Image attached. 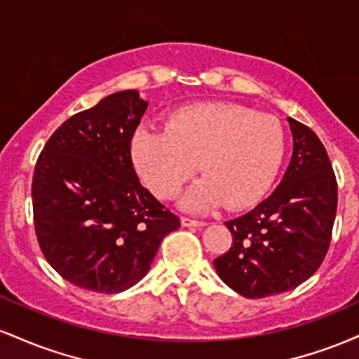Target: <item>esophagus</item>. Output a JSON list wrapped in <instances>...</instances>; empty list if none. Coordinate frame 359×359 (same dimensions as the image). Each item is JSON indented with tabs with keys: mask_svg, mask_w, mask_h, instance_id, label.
Listing matches in <instances>:
<instances>
[{
	"mask_svg": "<svg viewBox=\"0 0 359 359\" xmlns=\"http://www.w3.org/2000/svg\"><path fill=\"white\" fill-rule=\"evenodd\" d=\"M180 222H182L184 228H201V226H205V221L192 219V217H182Z\"/></svg>",
	"mask_w": 359,
	"mask_h": 359,
	"instance_id": "34e87169",
	"label": "esophagus"
}]
</instances>
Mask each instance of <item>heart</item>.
<instances>
[{
  "mask_svg": "<svg viewBox=\"0 0 359 359\" xmlns=\"http://www.w3.org/2000/svg\"><path fill=\"white\" fill-rule=\"evenodd\" d=\"M283 150L285 135L277 119L217 102L175 111L165 130L138 128L131 143L140 177L163 199L179 194L197 162L204 177L182 199L192 211L258 203L277 175Z\"/></svg>",
  "mask_w": 359,
  "mask_h": 359,
  "instance_id": "1",
  "label": "heart"
}]
</instances>
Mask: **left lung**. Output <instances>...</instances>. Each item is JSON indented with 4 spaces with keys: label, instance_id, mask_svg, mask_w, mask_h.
<instances>
[{
    "label": "left lung",
    "instance_id": "left-lung-1",
    "mask_svg": "<svg viewBox=\"0 0 359 359\" xmlns=\"http://www.w3.org/2000/svg\"><path fill=\"white\" fill-rule=\"evenodd\" d=\"M294 151L278 187L257 208L226 222L231 248L214 259L217 275L246 299L292 290L327 253L337 184L327 151L311 128L288 118Z\"/></svg>",
    "mask_w": 359,
    "mask_h": 359
}]
</instances>
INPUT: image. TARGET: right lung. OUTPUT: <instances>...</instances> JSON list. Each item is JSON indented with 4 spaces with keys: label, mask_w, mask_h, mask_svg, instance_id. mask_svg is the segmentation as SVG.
Listing matches in <instances>:
<instances>
[{
    "label": "right lung",
    "mask_w": 359,
    "mask_h": 359,
    "mask_svg": "<svg viewBox=\"0 0 359 359\" xmlns=\"http://www.w3.org/2000/svg\"><path fill=\"white\" fill-rule=\"evenodd\" d=\"M148 101L106 96L57 128L36 160V240L60 277L100 294L133 287L180 219L140 184L131 138Z\"/></svg>",
    "instance_id": "right-lung-1"
}]
</instances>
